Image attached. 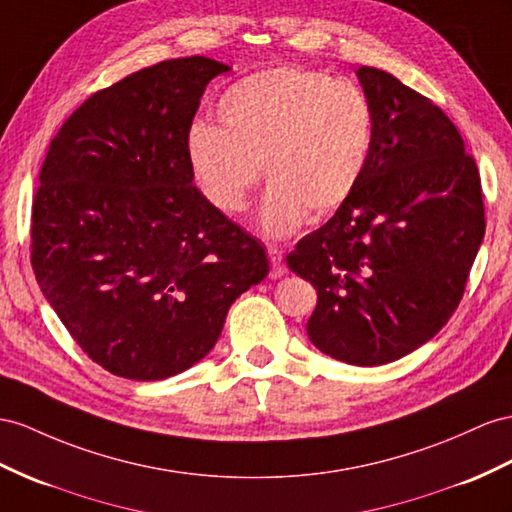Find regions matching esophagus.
<instances>
[{
	"label": "esophagus",
	"mask_w": 512,
	"mask_h": 512,
	"mask_svg": "<svg viewBox=\"0 0 512 512\" xmlns=\"http://www.w3.org/2000/svg\"><path fill=\"white\" fill-rule=\"evenodd\" d=\"M268 259H270V277H272V279L283 277V274L287 272V266H285L281 251H277V248L270 246V248H268Z\"/></svg>",
	"instance_id": "1"
}]
</instances>
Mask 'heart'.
I'll use <instances>...</instances> for the list:
<instances>
[{"label":"heart","instance_id":"obj_1","mask_svg":"<svg viewBox=\"0 0 512 512\" xmlns=\"http://www.w3.org/2000/svg\"><path fill=\"white\" fill-rule=\"evenodd\" d=\"M220 127L194 123L186 149L196 186L222 214H240L264 166L261 227L292 235L307 216L337 212L368 168L374 112L363 90L322 71L266 69L218 101Z\"/></svg>","mask_w":512,"mask_h":512}]
</instances>
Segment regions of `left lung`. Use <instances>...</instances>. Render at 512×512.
I'll use <instances>...</instances> for the list:
<instances>
[{
  "label": "left lung",
  "mask_w": 512,
  "mask_h": 512,
  "mask_svg": "<svg viewBox=\"0 0 512 512\" xmlns=\"http://www.w3.org/2000/svg\"><path fill=\"white\" fill-rule=\"evenodd\" d=\"M374 142L355 194L287 255L318 292L311 344L352 365L391 363L461 303L484 238L476 160L454 123L391 73L361 67Z\"/></svg>",
  "instance_id": "8db88e82"
}]
</instances>
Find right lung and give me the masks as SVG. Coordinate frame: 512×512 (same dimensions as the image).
Instances as JSON below:
<instances>
[{
    "mask_svg": "<svg viewBox=\"0 0 512 512\" xmlns=\"http://www.w3.org/2000/svg\"><path fill=\"white\" fill-rule=\"evenodd\" d=\"M229 67L192 56L90 95L49 144L30 259L86 355L129 381H162L214 348L268 257L194 186L188 131Z\"/></svg>",
    "mask_w": 512,
    "mask_h": 512,
    "instance_id": "right-lung-1",
    "label": "right lung"
}]
</instances>
